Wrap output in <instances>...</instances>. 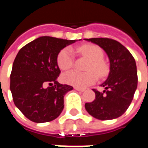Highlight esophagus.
Returning <instances> with one entry per match:
<instances>
[{"label":"esophagus","mask_w":148,"mask_h":148,"mask_svg":"<svg viewBox=\"0 0 148 148\" xmlns=\"http://www.w3.org/2000/svg\"><path fill=\"white\" fill-rule=\"evenodd\" d=\"M74 90H76L77 91H80V92H83V91H85V90H84V89L78 88V87H74Z\"/></svg>","instance_id":"34e87169"}]
</instances>
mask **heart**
I'll return each mask as SVG.
<instances>
[{"instance_id":"heart-1","label":"heart","mask_w":148,"mask_h":148,"mask_svg":"<svg viewBox=\"0 0 148 148\" xmlns=\"http://www.w3.org/2000/svg\"><path fill=\"white\" fill-rule=\"evenodd\" d=\"M77 51L90 59L88 66V72L71 71L63 75V81L66 83L78 88H85L95 83L100 77H105L108 73V66L104 58V51L99 46L95 44H86L77 48ZM58 64L60 69L66 71L74 65V52L71 47H66L59 52ZM98 74H97L96 73Z\"/></svg>"}]
</instances>
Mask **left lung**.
<instances>
[{
	"instance_id": "8db88e82",
	"label": "left lung",
	"mask_w": 148,
	"mask_h": 148,
	"mask_svg": "<svg viewBox=\"0 0 148 148\" xmlns=\"http://www.w3.org/2000/svg\"><path fill=\"white\" fill-rule=\"evenodd\" d=\"M101 47L110 62L108 78L101 86L103 92L93 90L95 100L86 103L85 108L92 116L106 121L121 116L133 99L138 83L136 64L133 56L121 42L109 38L86 39Z\"/></svg>"
}]
</instances>
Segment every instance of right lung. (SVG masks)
Instances as JSON below:
<instances>
[{
  "label": "right lung",
  "mask_w": 148,
  "mask_h": 148,
  "mask_svg": "<svg viewBox=\"0 0 148 148\" xmlns=\"http://www.w3.org/2000/svg\"><path fill=\"white\" fill-rule=\"evenodd\" d=\"M76 40L42 36L23 47L16 56L10 90L15 106L30 121L55 120L64 108V95L73 87L58 83V53ZM46 84L49 86L44 88Z\"/></svg>",
  "instance_id": "right-lung-1"
}]
</instances>
